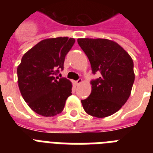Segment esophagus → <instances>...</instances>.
I'll list each match as a JSON object with an SVG mask.
<instances>
[{
	"label": "esophagus",
	"instance_id": "34e87169",
	"mask_svg": "<svg viewBox=\"0 0 153 153\" xmlns=\"http://www.w3.org/2000/svg\"><path fill=\"white\" fill-rule=\"evenodd\" d=\"M82 82H83V79H78L76 81V84L79 85V84H80V83H82Z\"/></svg>",
	"mask_w": 153,
	"mask_h": 153
}]
</instances>
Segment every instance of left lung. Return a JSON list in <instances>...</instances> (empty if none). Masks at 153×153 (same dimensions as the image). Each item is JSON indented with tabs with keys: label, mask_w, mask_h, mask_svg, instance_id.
<instances>
[{
	"label": "left lung",
	"mask_w": 153,
	"mask_h": 153,
	"mask_svg": "<svg viewBox=\"0 0 153 153\" xmlns=\"http://www.w3.org/2000/svg\"><path fill=\"white\" fill-rule=\"evenodd\" d=\"M77 42L90 60L92 73L100 74L90 81V95L81 100L83 109L98 118L111 116L130 96L135 79L132 58L112 40L80 38Z\"/></svg>",
	"instance_id": "left-lung-1"
}]
</instances>
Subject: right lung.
I'll return each mask as SVG.
<instances>
[{"instance_id": "right-lung-1", "label": "right lung", "mask_w": 153, "mask_h": 153, "mask_svg": "<svg viewBox=\"0 0 153 153\" xmlns=\"http://www.w3.org/2000/svg\"><path fill=\"white\" fill-rule=\"evenodd\" d=\"M75 39L69 37L41 40L23 56L17 67L20 91L32 110L44 117L63 111L67 99L72 95V83L56 76L63 70L66 55Z\"/></svg>"}]
</instances>
